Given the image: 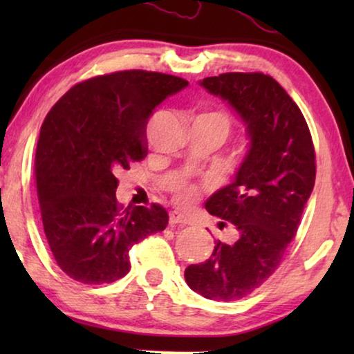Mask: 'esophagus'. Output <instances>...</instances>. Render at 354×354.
Masks as SVG:
<instances>
[{"label":"esophagus","mask_w":354,"mask_h":354,"mask_svg":"<svg viewBox=\"0 0 354 354\" xmlns=\"http://www.w3.org/2000/svg\"><path fill=\"white\" fill-rule=\"evenodd\" d=\"M169 224L174 227V225H187V224H190V222H188L187 217L180 214V212L172 211L171 214H169Z\"/></svg>","instance_id":"obj_1"}]
</instances>
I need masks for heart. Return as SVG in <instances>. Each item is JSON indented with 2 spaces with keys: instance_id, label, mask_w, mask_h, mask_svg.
<instances>
[{
  "instance_id": "obj_1",
  "label": "heart",
  "mask_w": 354,
  "mask_h": 354,
  "mask_svg": "<svg viewBox=\"0 0 354 354\" xmlns=\"http://www.w3.org/2000/svg\"><path fill=\"white\" fill-rule=\"evenodd\" d=\"M200 119H207V120H212V122H216L222 130H224L225 135H227V132H229L230 120L225 114L211 113V114L201 115ZM195 198H196V190L193 187L183 185V187L178 188V201H180V205H190V203L195 201Z\"/></svg>"
}]
</instances>
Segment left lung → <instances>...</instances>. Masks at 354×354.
I'll use <instances>...</instances> for the list:
<instances>
[{
    "label": "left lung",
    "instance_id": "1",
    "mask_svg": "<svg viewBox=\"0 0 354 354\" xmlns=\"http://www.w3.org/2000/svg\"><path fill=\"white\" fill-rule=\"evenodd\" d=\"M200 85L239 115L248 145L234 182L205 205L234 225L235 240L217 241L209 259L188 266L185 280L207 299L235 301L263 285L282 261L313 193L316 158L301 111L272 77L229 72Z\"/></svg>",
    "mask_w": 354,
    "mask_h": 354
}]
</instances>
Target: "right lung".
I'll list each match as a JSON object with an SVG mask.
<instances>
[{"label": "right lung", "mask_w": 354, "mask_h": 354, "mask_svg": "<svg viewBox=\"0 0 354 354\" xmlns=\"http://www.w3.org/2000/svg\"><path fill=\"white\" fill-rule=\"evenodd\" d=\"M187 86L159 72H114L72 86L48 113L37 145V195L48 245L71 279H122L130 248L166 229L161 206H119L115 174L142 161L154 109Z\"/></svg>", "instance_id": "add662e5"}]
</instances>
